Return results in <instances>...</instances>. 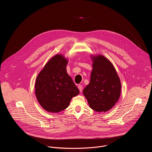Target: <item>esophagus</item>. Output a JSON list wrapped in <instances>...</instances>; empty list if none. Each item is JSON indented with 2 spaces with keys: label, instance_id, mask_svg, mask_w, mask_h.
<instances>
[{
  "label": "esophagus",
  "instance_id": "obj_1",
  "mask_svg": "<svg viewBox=\"0 0 152 152\" xmlns=\"http://www.w3.org/2000/svg\"><path fill=\"white\" fill-rule=\"evenodd\" d=\"M77 87H78V88H79V90L80 92H82V89H83L82 86L81 85H79Z\"/></svg>",
  "mask_w": 152,
  "mask_h": 152
}]
</instances>
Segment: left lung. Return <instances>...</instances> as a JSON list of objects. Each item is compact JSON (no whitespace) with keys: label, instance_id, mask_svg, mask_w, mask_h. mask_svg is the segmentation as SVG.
Returning a JSON list of instances; mask_svg holds the SVG:
<instances>
[{"label":"left lung","instance_id":"left-lung-1","mask_svg":"<svg viewBox=\"0 0 152 152\" xmlns=\"http://www.w3.org/2000/svg\"><path fill=\"white\" fill-rule=\"evenodd\" d=\"M93 70L83 94L90 107L97 113L110 110L118 102L121 85L112 62L102 55H91Z\"/></svg>","mask_w":152,"mask_h":152}]
</instances>
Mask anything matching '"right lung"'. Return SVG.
Returning <instances> with one entry per match:
<instances>
[{"instance_id":"add662e5","label":"right lung","mask_w":152,"mask_h":152,"mask_svg":"<svg viewBox=\"0 0 152 152\" xmlns=\"http://www.w3.org/2000/svg\"><path fill=\"white\" fill-rule=\"evenodd\" d=\"M69 60L60 53L52 57L38 73L35 93L41 106L46 111L58 113L69 106L79 89L67 72Z\"/></svg>"}]
</instances>
